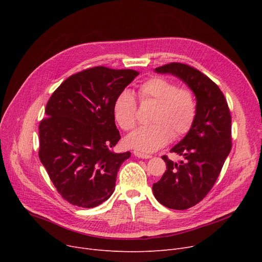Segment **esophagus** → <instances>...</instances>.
I'll list each match as a JSON object with an SVG mask.
<instances>
[{"instance_id": "34e87169", "label": "esophagus", "mask_w": 262, "mask_h": 262, "mask_svg": "<svg viewBox=\"0 0 262 262\" xmlns=\"http://www.w3.org/2000/svg\"><path fill=\"white\" fill-rule=\"evenodd\" d=\"M134 155L136 156V157H138V158H142V159H149L150 157V155H147V154H143V153H140V152H137V150H135L134 152Z\"/></svg>"}]
</instances>
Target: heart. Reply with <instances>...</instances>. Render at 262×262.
Masks as SVG:
<instances>
[{"instance_id":"1","label":"heart","mask_w":262,"mask_h":262,"mask_svg":"<svg viewBox=\"0 0 262 262\" xmlns=\"http://www.w3.org/2000/svg\"><path fill=\"white\" fill-rule=\"evenodd\" d=\"M141 101L156 102L149 125L137 128L126 136V146L152 153L166 145L172 138L187 134L196 117V99L189 88H178L174 81L161 76L145 80L139 87ZM113 114L118 125L124 130L135 127L137 122V102L134 93L125 89L114 102Z\"/></svg>"}]
</instances>
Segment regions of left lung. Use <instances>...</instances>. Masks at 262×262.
Wrapping results in <instances>:
<instances>
[{
  "label": "left lung",
  "instance_id": "8db88e82",
  "mask_svg": "<svg viewBox=\"0 0 262 262\" xmlns=\"http://www.w3.org/2000/svg\"><path fill=\"white\" fill-rule=\"evenodd\" d=\"M160 74L180 78L193 91L196 117L184 138L171 148L184 157L167 164L160 181L153 185V193L163 206L175 210L188 209L200 203L217 180L231 148V117L224 94L214 82L196 69L172 62L156 68Z\"/></svg>",
  "mask_w": 262,
  "mask_h": 262
}]
</instances>
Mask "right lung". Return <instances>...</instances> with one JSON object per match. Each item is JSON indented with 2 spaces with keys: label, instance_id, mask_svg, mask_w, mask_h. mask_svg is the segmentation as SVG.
Here are the masks:
<instances>
[{
  "label": "right lung",
  "instance_id": "right-lung-1",
  "mask_svg": "<svg viewBox=\"0 0 262 262\" xmlns=\"http://www.w3.org/2000/svg\"><path fill=\"white\" fill-rule=\"evenodd\" d=\"M138 75L135 70L94 67L54 91L39 124V158L58 193L70 204L93 208L115 191L121 164L130 153H115L121 136L113 114L117 95Z\"/></svg>",
  "mask_w": 262,
  "mask_h": 262
}]
</instances>
